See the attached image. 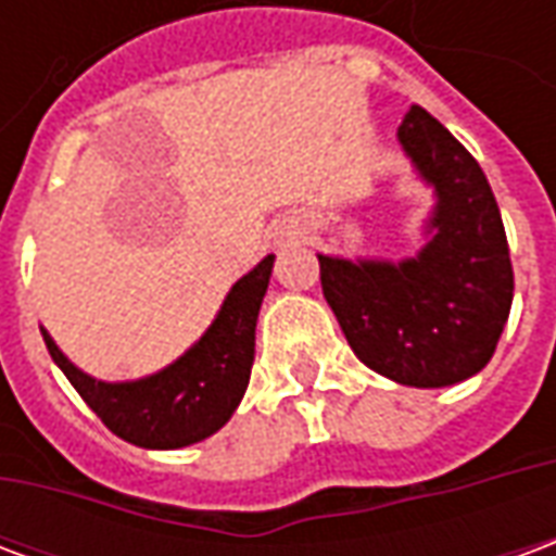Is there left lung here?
Wrapping results in <instances>:
<instances>
[{
	"instance_id": "left-lung-1",
	"label": "left lung",
	"mask_w": 556,
	"mask_h": 556,
	"mask_svg": "<svg viewBox=\"0 0 556 556\" xmlns=\"http://www.w3.org/2000/svg\"><path fill=\"white\" fill-rule=\"evenodd\" d=\"M399 142L438 190L434 238L399 265L318 255L321 289L369 369L408 387L458 384L491 361L513 306L501 207L473 154L417 103Z\"/></svg>"
}]
</instances>
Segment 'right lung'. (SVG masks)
I'll list each match as a JSON object with an SVG mask.
<instances>
[{"label": "right lung", "mask_w": 556, "mask_h": 556, "mask_svg": "<svg viewBox=\"0 0 556 556\" xmlns=\"http://www.w3.org/2000/svg\"><path fill=\"white\" fill-rule=\"evenodd\" d=\"M270 267L274 255L262 258L247 277L238 279L205 337L181 361L142 381H94L55 349L47 330H41L43 342L83 402L122 441L146 450H178L187 443L205 441L207 434L229 422L250 384L255 318L270 282Z\"/></svg>", "instance_id": "1"}]
</instances>
